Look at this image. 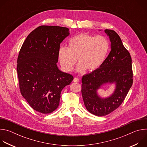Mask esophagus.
Masks as SVG:
<instances>
[{"label":"esophagus","instance_id":"obj_1","mask_svg":"<svg viewBox=\"0 0 147 147\" xmlns=\"http://www.w3.org/2000/svg\"><path fill=\"white\" fill-rule=\"evenodd\" d=\"M79 81H80V80H79L77 77H75V78H74V80H73V81L75 82H78Z\"/></svg>","mask_w":147,"mask_h":147}]
</instances>
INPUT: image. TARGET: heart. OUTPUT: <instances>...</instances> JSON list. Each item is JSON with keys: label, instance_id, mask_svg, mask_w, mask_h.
<instances>
[{"label": "heart", "instance_id": "obj_1", "mask_svg": "<svg viewBox=\"0 0 147 147\" xmlns=\"http://www.w3.org/2000/svg\"><path fill=\"white\" fill-rule=\"evenodd\" d=\"M109 49L108 39L102 36H92L81 33L71 38L69 47H61L59 50V59L61 67L70 71L77 61L78 72L98 69L105 60Z\"/></svg>", "mask_w": 147, "mask_h": 147}]
</instances>
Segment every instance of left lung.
Here are the masks:
<instances>
[{
    "mask_svg": "<svg viewBox=\"0 0 147 147\" xmlns=\"http://www.w3.org/2000/svg\"><path fill=\"white\" fill-rule=\"evenodd\" d=\"M111 42V51L102 65L82 78L81 93L87 111L97 116L107 115L119 108L127 96L133 82L131 57L124 47L119 35L105 30ZM116 82L113 94L101 99L96 90L104 83Z\"/></svg>",
    "mask_w": 147,
    "mask_h": 147,
    "instance_id": "obj_1",
    "label": "left lung"
}]
</instances>
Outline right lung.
<instances>
[{"instance_id":"obj_1","label":"right lung","mask_w":147,"mask_h":147,"mask_svg":"<svg viewBox=\"0 0 147 147\" xmlns=\"http://www.w3.org/2000/svg\"><path fill=\"white\" fill-rule=\"evenodd\" d=\"M69 28L40 26L27 37L17 57V71L21 94L35 111L51 113L59 105L60 93L74 77L57 67L60 45Z\"/></svg>"}]
</instances>
